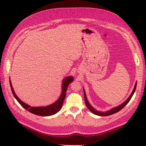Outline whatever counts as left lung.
Returning <instances> with one entry per match:
<instances>
[{
    "label": "left lung",
    "instance_id": "obj_1",
    "mask_svg": "<svg viewBox=\"0 0 146 146\" xmlns=\"http://www.w3.org/2000/svg\"><path fill=\"white\" fill-rule=\"evenodd\" d=\"M136 86H137V82L135 83V86H134V90L133 91V92H132V93L131 94V95L129 96V97L127 98V100L124 101V102L121 104V105H119V106H118L117 107H115L114 108H113V109H111V110L108 111H106V112H101V111H98L97 110H96L94 108H93L92 106H91L90 104L89 103L88 101L87 100V98H86V93H85V91H84V101H85V104H86V107L88 108V110L92 112V113L96 115H98V116H110V115H111V114H113L114 113H117L118 111H119L120 110H121L123 108L126 106V105L129 102V101L131 100V98L133 97V94L135 92V88H136Z\"/></svg>",
    "mask_w": 146,
    "mask_h": 146
}]
</instances>
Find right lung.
<instances>
[{"instance_id":"obj_1","label":"right lung","mask_w":146,"mask_h":146,"mask_svg":"<svg viewBox=\"0 0 146 146\" xmlns=\"http://www.w3.org/2000/svg\"><path fill=\"white\" fill-rule=\"evenodd\" d=\"M73 81V78L72 76H68V77L65 78L63 81L62 93L61 94L59 99L53 104L49 105V106H43V107H33V106H29V105L25 103H23V101H22L19 99V98L17 97V96L16 95V94L15 93L14 90H13L12 88L11 80H10V85H11L13 95L14 96L15 99L17 100L18 102L23 108H24L25 110L29 111L30 113H33L34 114L38 115V116H52V115L56 114L61 110V108H62V105L63 104V101L65 100V98L66 96V90L68 88V86L69 84L72 83Z\"/></svg>"}]
</instances>
